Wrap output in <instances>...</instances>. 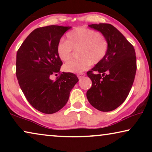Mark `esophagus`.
I'll list each match as a JSON object with an SVG mask.
<instances>
[{
    "label": "esophagus",
    "instance_id": "1",
    "mask_svg": "<svg viewBox=\"0 0 152 152\" xmlns=\"http://www.w3.org/2000/svg\"><path fill=\"white\" fill-rule=\"evenodd\" d=\"M85 75H86V74L84 73V72H81V73L77 74V77L79 79H82V77H84Z\"/></svg>",
    "mask_w": 152,
    "mask_h": 152
}]
</instances>
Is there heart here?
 Masks as SVG:
<instances>
[{
	"label": "heart",
	"instance_id": "b5f03b06",
	"mask_svg": "<svg viewBox=\"0 0 152 152\" xmlns=\"http://www.w3.org/2000/svg\"><path fill=\"white\" fill-rule=\"evenodd\" d=\"M72 49L78 50V59L64 64V70L72 73H81L93 64H99L107 55L109 41L102 33L93 29L80 27L66 34V41H60L57 47L58 57L67 61L72 57Z\"/></svg>",
	"mask_w": 152,
	"mask_h": 152
}]
</instances>
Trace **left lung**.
Instances as JSON below:
<instances>
[{
	"label": "left lung",
	"mask_w": 152,
	"mask_h": 152,
	"mask_svg": "<svg viewBox=\"0 0 152 152\" xmlns=\"http://www.w3.org/2000/svg\"><path fill=\"white\" fill-rule=\"evenodd\" d=\"M88 26L107 37L109 50L104 59L87 72L92 86L87 91L86 97L95 109L111 111L121 105L130 92L136 72V53L133 45L112 25Z\"/></svg>",
	"instance_id": "left-lung-1"
}]
</instances>
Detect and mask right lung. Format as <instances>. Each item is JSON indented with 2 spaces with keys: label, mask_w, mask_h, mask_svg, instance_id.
I'll return each instance as SVG.
<instances>
[{
  "label": "right lung",
  "mask_w": 152,
  "mask_h": 152,
  "mask_svg": "<svg viewBox=\"0 0 152 152\" xmlns=\"http://www.w3.org/2000/svg\"><path fill=\"white\" fill-rule=\"evenodd\" d=\"M70 27L39 28L27 37L16 53V75L28 102L39 111L52 114L67 103L70 92L79 80L72 72H60L61 60L57 47ZM59 73L55 81L49 78Z\"/></svg>",
  "instance_id": "obj_1"
}]
</instances>
